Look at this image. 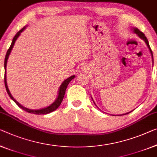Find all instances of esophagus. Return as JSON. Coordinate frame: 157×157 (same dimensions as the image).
<instances>
[{
	"label": "esophagus",
	"mask_w": 157,
	"mask_h": 157,
	"mask_svg": "<svg viewBox=\"0 0 157 157\" xmlns=\"http://www.w3.org/2000/svg\"><path fill=\"white\" fill-rule=\"evenodd\" d=\"M83 70H84V69H85L86 68H85V67H84V68H83Z\"/></svg>",
	"instance_id": "obj_1"
}]
</instances>
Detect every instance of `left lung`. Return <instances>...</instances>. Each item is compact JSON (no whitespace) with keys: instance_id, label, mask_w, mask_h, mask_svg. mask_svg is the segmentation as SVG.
Returning <instances> with one entry per match:
<instances>
[{"instance_id":"1","label":"left lung","mask_w":157,"mask_h":157,"mask_svg":"<svg viewBox=\"0 0 157 157\" xmlns=\"http://www.w3.org/2000/svg\"><path fill=\"white\" fill-rule=\"evenodd\" d=\"M132 30L133 31V32L135 33H136V34L140 38H142V39L143 40H144V41L146 43V44H147V47H148V48H149V51H150V52H151V57H152V59H153V54H152V51H151V48H150V46H149V42H148V40H147V38H146V36H144V33L142 32V31H140L138 29H137V28H132ZM153 61V60H152ZM130 112H128V113H126V114H122V115H125V114H129ZM120 116H121V115H120Z\"/></svg>"}]
</instances>
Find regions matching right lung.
Here are the masks:
<instances>
[{"label":"right lung","instance_id":"obj_1","mask_svg":"<svg viewBox=\"0 0 157 157\" xmlns=\"http://www.w3.org/2000/svg\"><path fill=\"white\" fill-rule=\"evenodd\" d=\"M26 26L25 27H23L21 29V30H20L18 31L17 33H16V35L14 36L13 39V41H12V43L10 45V46L9 49L8 50V51H7V53L6 55V58H5V62H4V68H5V76H4V81H5V86H6V90H7V93L10 96V98L12 100H13L14 102H15L17 105L19 107H20L21 109H22L23 110L26 111V112H27L29 113H31V114H49V113L53 112V111L56 110L57 108L59 107V106L61 105V103L62 102V100H63L64 98V94H65V91H66V89L67 88V86H68V84L69 83V82H70L72 79H73L75 76H71L70 77H69L68 78L66 79V80H64L63 81V83L61 84V86H60L59 88V91H58V95H57V98L56 99V100L55 101V102L51 104L50 106H48V107H45V108H43V109H28V108H26L25 107H23V106H21L20 103L18 102H17V101L14 100V98L12 96L10 92L9 89H8V84H7V81H6V66H7V62H8V59L9 57V55L10 54V52L12 51V49H13V48L14 45V43H15L16 40L17 39V38L20 36V35L21 34V33L22 32V31L25 29Z\"/></svg>","mask_w":157,"mask_h":157}]
</instances>
